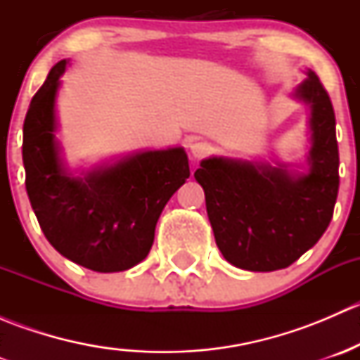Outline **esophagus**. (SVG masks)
Here are the masks:
<instances>
[{"label":"esophagus","instance_id":"34e87169","mask_svg":"<svg viewBox=\"0 0 360 360\" xmlns=\"http://www.w3.org/2000/svg\"><path fill=\"white\" fill-rule=\"evenodd\" d=\"M210 144L207 141H195L190 144V153L193 158H203L210 153Z\"/></svg>","mask_w":360,"mask_h":360}]
</instances>
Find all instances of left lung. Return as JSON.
I'll use <instances>...</instances> for the list:
<instances>
[{"label": "left lung", "instance_id": "8db88e82", "mask_svg": "<svg viewBox=\"0 0 360 360\" xmlns=\"http://www.w3.org/2000/svg\"><path fill=\"white\" fill-rule=\"evenodd\" d=\"M310 104V174L226 158L200 163L195 179L205 191L207 216L224 259L250 271L289 266L328 230L340 188L336 118L314 71L296 89Z\"/></svg>", "mask_w": 360, "mask_h": 360}]
</instances>
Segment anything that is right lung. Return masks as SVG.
I'll list each match as a JSON object with an SVG mask.
<instances>
[{"mask_svg": "<svg viewBox=\"0 0 360 360\" xmlns=\"http://www.w3.org/2000/svg\"><path fill=\"white\" fill-rule=\"evenodd\" d=\"M60 60L34 94L24 120L25 190L46 240L94 271H123L150 252L169 198L190 177L183 148L144 151L86 177L63 172L56 144Z\"/></svg>", "mask_w": 360, "mask_h": 360, "instance_id": "right-lung-1", "label": "right lung"}]
</instances>
